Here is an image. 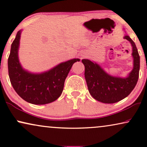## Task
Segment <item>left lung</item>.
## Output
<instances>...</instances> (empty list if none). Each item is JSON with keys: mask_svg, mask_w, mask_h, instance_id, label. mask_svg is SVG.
I'll list each match as a JSON object with an SVG mask.
<instances>
[{"mask_svg": "<svg viewBox=\"0 0 147 147\" xmlns=\"http://www.w3.org/2000/svg\"><path fill=\"white\" fill-rule=\"evenodd\" d=\"M124 38L131 44L134 57V69L127 78L110 76L97 63L88 59L82 60L85 67L84 76L90 94L102 103H115L124 99L134 89L138 81L140 57L134 42L127 35Z\"/></svg>", "mask_w": 147, "mask_h": 147, "instance_id": "obj_1", "label": "left lung"}]
</instances>
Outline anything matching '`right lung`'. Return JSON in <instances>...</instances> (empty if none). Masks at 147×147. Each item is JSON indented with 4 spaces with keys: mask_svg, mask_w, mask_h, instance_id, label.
Segmentation results:
<instances>
[{
    "mask_svg": "<svg viewBox=\"0 0 147 147\" xmlns=\"http://www.w3.org/2000/svg\"><path fill=\"white\" fill-rule=\"evenodd\" d=\"M21 31L18 32L11 46L8 59L10 82L16 93L25 101L44 105L54 101L62 94L65 80L72 66L79 59H73L57 65L48 72L32 74L25 71L18 59Z\"/></svg>",
    "mask_w": 147,
    "mask_h": 147,
    "instance_id": "add662e5",
    "label": "right lung"
}]
</instances>
